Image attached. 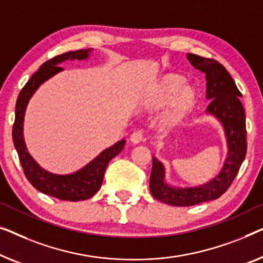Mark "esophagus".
Segmentation results:
<instances>
[{
  "label": "esophagus",
  "mask_w": 263,
  "mask_h": 263,
  "mask_svg": "<svg viewBox=\"0 0 263 263\" xmlns=\"http://www.w3.org/2000/svg\"><path fill=\"white\" fill-rule=\"evenodd\" d=\"M143 140V132L142 131H135L132 132L130 136V142L132 144H139Z\"/></svg>",
  "instance_id": "1"
}]
</instances>
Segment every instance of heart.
<instances>
[{"label":"heart","instance_id":"heart-1","mask_svg":"<svg viewBox=\"0 0 263 263\" xmlns=\"http://www.w3.org/2000/svg\"><path fill=\"white\" fill-rule=\"evenodd\" d=\"M199 100L200 89L194 83H188L182 73L168 72L147 88L142 105L146 110H157L165 105L158 125L161 130L169 132L182 126L197 108Z\"/></svg>","mask_w":263,"mask_h":263}]
</instances>
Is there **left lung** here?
<instances>
[{
  "label": "left lung",
  "instance_id": "obj_1",
  "mask_svg": "<svg viewBox=\"0 0 263 263\" xmlns=\"http://www.w3.org/2000/svg\"><path fill=\"white\" fill-rule=\"evenodd\" d=\"M187 59L206 77V113L219 121L227 138L228 155L220 173L209 182L195 187H174L165 182L164 165L153 156L150 192L155 199L172 206H193L221 197L237 175L247 154L246 113L239 101L242 94L230 73L220 63L198 54Z\"/></svg>",
  "mask_w": 263,
  "mask_h": 263
}]
</instances>
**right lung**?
Wrapping results in <instances>:
<instances>
[{
	"mask_svg": "<svg viewBox=\"0 0 263 263\" xmlns=\"http://www.w3.org/2000/svg\"><path fill=\"white\" fill-rule=\"evenodd\" d=\"M93 49L77 50L66 52L44 63L33 75L17 96L15 105V121L13 126V142L19 155L21 167L27 180L35 190L44 194L66 201L87 200L98 193L101 188L105 170L109 161L119 155L124 149L125 139L101 151L94 160L75 173L59 175L45 170L36 163L28 153L24 139V120L29 100L36 89L51 77L63 71L61 64L65 61H83L90 56Z\"/></svg>",
	"mask_w": 263,
	"mask_h": 263,
	"instance_id": "1",
	"label": "right lung"
}]
</instances>
